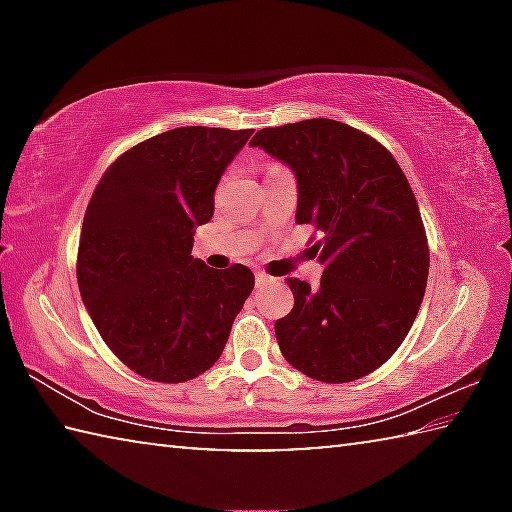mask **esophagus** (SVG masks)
Wrapping results in <instances>:
<instances>
[{
	"instance_id": "34e87169",
	"label": "esophagus",
	"mask_w": 512,
	"mask_h": 512,
	"mask_svg": "<svg viewBox=\"0 0 512 512\" xmlns=\"http://www.w3.org/2000/svg\"><path fill=\"white\" fill-rule=\"evenodd\" d=\"M271 280H273V277H271V275H266L264 271H257V273H255V282H257V287H264V284H268Z\"/></svg>"
}]
</instances>
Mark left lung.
I'll return each mask as SVG.
<instances>
[{
	"mask_svg": "<svg viewBox=\"0 0 512 512\" xmlns=\"http://www.w3.org/2000/svg\"><path fill=\"white\" fill-rule=\"evenodd\" d=\"M253 146L289 164L296 221L320 235V287L289 277L293 309L275 323L282 357L307 377L370 375L409 334L427 289L429 246L413 189L386 146L334 119L262 128Z\"/></svg>",
	"mask_w": 512,
	"mask_h": 512,
	"instance_id": "1",
	"label": "left lung"
}]
</instances>
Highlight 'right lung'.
<instances>
[{"label": "right lung", "instance_id": "obj_1", "mask_svg": "<svg viewBox=\"0 0 512 512\" xmlns=\"http://www.w3.org/2000/svg\"><path fill=\"white\" fill-rule=\"evenodd\" d=\"M253 128L185 126L121 153L83 216L81 298L115 357L162 384L189 381L219 361L255 287L244 264L192 257L196 225L214 214V189Z\"/></svg>", "mask_w": 512, "mask_h": 512}]
</instances>
